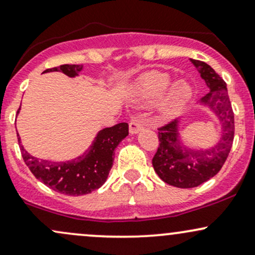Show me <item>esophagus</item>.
Masks as SVG:
<instances>
[{
	"instance_id": "34e87169",
	"label": "esophagus",
	"mask_w": 255,
	"mask_h": 255,
	"mask_svg": "<svg viewBox=\"0 0 255 255\" xmlns=\"http://www.w3.org/2000/svg\"><path fill=\"white\" fill-rule=\"evenodd\" d=\"M143 128H144V123L142 122V120H138V119L131 120L130 124H128V130H130L131 135L138 133Z\"/></svg>"
}]
</instances>
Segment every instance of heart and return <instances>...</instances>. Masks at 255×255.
Segmentation results:
<instances>
[{"instance_id":"heart-1","label":"heart","mask_w":255,"mask_h":255,"mask_svg":"<svg viewBox=\"0 0 255 255\" xmlns=\"http://www.w3.org/2000/svg\"><path fill=\"white\" fill-rule=\"evenodd\" d=\"M171 85L169 74L163 72H148L141 76L136 84L137 97L142 102H155L165 95ZM192 89L185 81H179L170 90L163 107L161 114L164 118H172L180 113L190 101Z\"/></svg>"}]
</instances>
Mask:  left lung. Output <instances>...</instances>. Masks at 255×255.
Instances as JSON below:
<instances>
[{
  "mask_svg": "<svg viewBox=\"0 0 255 255\" xmlns=\"http://www.w3.org/2000/svg\"><path fill=\"white\" fill-rule=\"evenodd\" d=\"M209 92L202 97L221 127V137L210 148L192 149L183 146L179 135L180 120L158 128L159 147L152 159L153 168L164 182L179 188H192L215 176L223 168L235 135V118L227 95L226 83L207 63L191 59Z\"/></svg>",
  "mask_w": 255,
  "mask_h": 255,
  "instance_id": "1",
  "label": "left lung"
}]
</instances>
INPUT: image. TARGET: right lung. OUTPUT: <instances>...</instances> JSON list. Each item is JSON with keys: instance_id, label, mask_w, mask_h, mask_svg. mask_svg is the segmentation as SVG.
I'll return each mask as SVG.
<instances>
[{"instance_id": "add662e5", "label": "right lung", "mask_w": 255, "mask_h": 255, "mask_svg": "<svg viewBox=\"0 0 255 255\" xmlns=\"http://www.w3.org/2000/svg\"><path fill=\"white\" fill-rule=\"evenodd\" d=\"M83 70V65L63 64L46 69L43 73L62 72L75 78ZM20 108L18 109V113ZM128 135V123H119L106 128L97 133L90 148L83 155L67 161H51L30 155L20 142L21 157L30 171L41 182L57 192L68 196H83L100 188L106 182L114 161V150Z\"/></svg>"}]
</instances>
